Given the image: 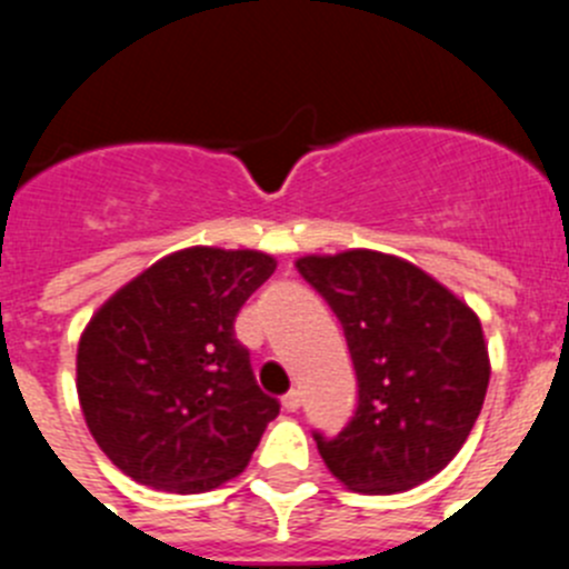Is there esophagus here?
<instances>
[{
    "mask_svg": "<svg viewBox=\"0 0 569 569\" xmlns=\"http://www.w3.org/2000/svg\"><path fill=\"white\" fill-rule=\"evenodd\" d=\"M300 401H302L300 392L289 390V392H286V396H283V410H286V412H297V410H300Z\"/></svg>",
    "mask_w": 569,
    "mask_h": 569,
    "instance_id": "34e87169",
    "label": "esophagus"
}]
</instances>
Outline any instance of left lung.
<instances>
[{"label":"left lung","instance_id":"obj_1","mask_svg":"<svg viewBox=\"0 0 569 569\" xmlns=\"http://www.w3.org/2000/svg\"><path fill=\"white\" fill-rule=\"evenodd\" d=\"M297 272L342 322L359 405L337 438L315 432L328 471L359 493L421 486L460 452L488 390L475 311L396 254H306Z\"/></svg>","mask_w":569,"mask_h":569}]
</instances>
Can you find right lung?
I'll use <instances>...</instances> for the list:
<instances>
[{"mask_svg":"<svg viewBox=\"0 0 569 569\" xmlns=\"http://www.w3.org/2000/svg\"><path fill=\"white\" fill-rule=\"evenodd\" d=\"M274 267L258 249H179L94 311L78 342V398L131 480L199 493L247 469L280 405L254 381L236 317Z\"/></svg>","mask_w":569,"mask_h":569,"instance_id":"obj_1","label":"right lung"}]
</instances>
